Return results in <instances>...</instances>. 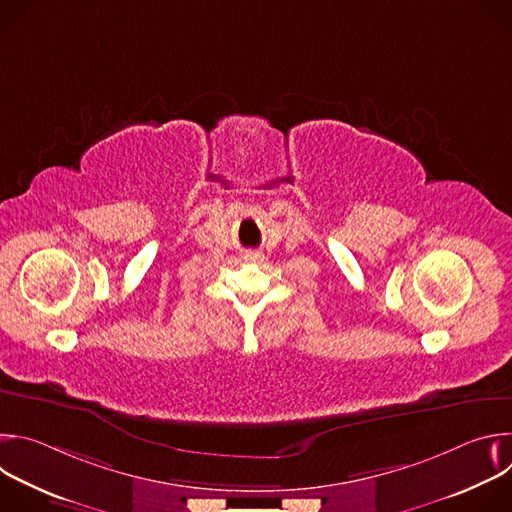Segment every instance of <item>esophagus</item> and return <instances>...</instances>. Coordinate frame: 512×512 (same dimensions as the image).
I'll return each mask as SVG.
<instances>
[{
  "label": "esophagus",
  "instance_id": "esophagus-1",
  "mask_svg": "<svg viewBox=\"0 0 512 512\" xmlns=\"http://www.w3.org/2000/svg\"><path fill=\"white\" fill-rule=\"evenodd\" d=\"M243 259H245L247 263H259V261H263V255H261V253H245Z\"/></svg>",
  "mask_w": 512,
  "mask_h": 512
}]
</instances>
